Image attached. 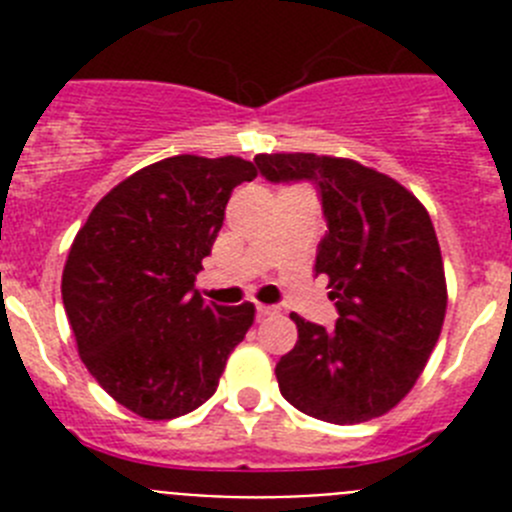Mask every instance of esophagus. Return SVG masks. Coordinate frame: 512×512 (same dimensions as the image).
Instances as JSON below:
<instances>
[{
	"label": "esophagus",
	"mask_w": 512,
	"mask_h": 512,
	"mask_svg": "<svg viewBox=\"0 0 512 512\" xmlns=\"http://www.w3.org/2000/svg\"><path fill=\"white\" fill-rule=\"evenodd\" d=\"M274 312H277V307L256 305V315H259V318H269V315H274Z\"/></svg>",
	"instance_id": "34e87169"
}]
</instances>
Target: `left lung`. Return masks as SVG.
I'll use <instances>...</instances> for the list:
<instances>
[{
	"label": "left lung",
	"mask_w": 512,
	"mask_h": 512,
	"mask_svg": "<svg viewBox=\"0 0 512 512\" xmlns=\"http://www.w3.org/2000/svg\"><path fill=\"white\" fill-rule=\"evenodd\" d=\"M269 182L310 179L325 230L315 274L336 300V328L297 312L295 348L277 364L284 400L305 415L354 425L390 413L413 390L446 318V274L431 215L410 189L354 158L259 153Z\"/></svg>",
	"instance_id": "obj_1"
}]
</instances>
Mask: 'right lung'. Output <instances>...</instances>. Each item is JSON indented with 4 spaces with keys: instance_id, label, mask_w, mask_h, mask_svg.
<instances>
[{
    "instance_id": "1",
    "label": "right lung",
    "mask_w": 512,
    "mask_h": 512,
    "mask_svg": "<svg viewBox=\"0 0 512 512\" xmlns=\"http://www.w3.org/2000/svg\"><path fill=\"white\" fill-rule=\"evenodd\" d=\"M238 156H171L104 194L71 243L61 295L76 348L107 395L146 420L192 413L217 390L253 305L194 289L238 184Z\"/></svg>"
}]
</instances>
